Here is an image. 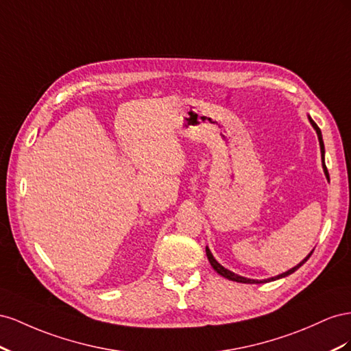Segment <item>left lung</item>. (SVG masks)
Wrapping results in <instances>:
<instances>
[{
  "mask_svg": "<svg viewBox=\"0 0 351 351\" xmlns=\"http://www.w3.org/2000/svg\"><path fill=\"white\" fill-rule=\"evenodd\" d=\"M308 120H310V123H312V126L315 128V131H316V134H317V139H319V145H320V153H322V167H324V172H325V175H326V179L329 181V173H328V169H326V165H325V145H324V139H322V132H320V129H319V126L313 122V119L308 116ZM312 253L313 252H310V254L304 258V260H302V262H300L297 266H294L293 269H289V270H287V272H284V274H281V275H278V276H274V278H269V279H248V278H244V276H239V275H237V274H234V272H231V270H228V269H225L222 265H220L217 260L213 257V254H212V252H210L208 250V247H206V254H207V258H208V262H210V265H212V267L216 270V272L219 274V275H222L223 278H226V279H229V281H235V282H243V284H265V282H270V281H276V279H279V278H285V276H288V275H291L293 272H295V270L300 267V266H303L306 262H307V258L312 256Z\"/></svg>",
  "mask_w": 351,
  "mask_h": 351,
  "instance_id": "obj_1",
  "label": "left lung"
}]
</instances>
